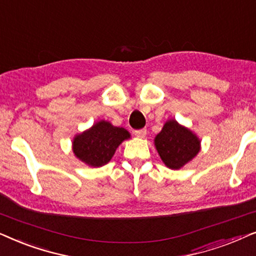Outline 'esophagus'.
I'll use <instances>...</instances> for the list:
<instances>
[{
	"instance_id": "esophagus-1",
	"label": "esophagus",
	"mask_w": 256,
	"mask_h": 256,
	"mask_svg": "<svg viewBox=\"0 0 256 256\" xmlns=\"http://www.w3.org/2000/svg\"><path fill=\"white\" fill-rule=\"evenodd\" d=\"M134 134L137 136L138 138H145L146 130H145V128H142V130H137V131H134Z\"/></svg>"
}]
</instances>
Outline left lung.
Segmentation results:
<instances>
[{
	"mask_svg": "<svg viewBox=\"0 0 256 256\" xmlns=\"http://www.w3.org/2000/svg\"><path fill=\"white\" fill-rule=\"evenodd\" d=\"M154 145L162 162L171 170H179L200 151V139L174 119L168 120L156 136Z\"/></svg>",
	"mask_w": 256,
	"mask_h": 256,
	"instance_id": "1",
	"label": "left lung"
}]
</instances>
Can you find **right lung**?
<instances>
[{
  "mask_svg": "<svg viewBox=\"0 0 256 256\" xmlns=\"http://www.w3.org/2000/svg\"><path fill=\"white\" fill-rule=\"evenodd\" d=\"M130 137L124 128L100 120L74 138L72 151L80 162L92 168H100L110 162L118 146Z\"/></svg>",
  "mask_w": 256,
  "mask_h": 256,
  "instance_id": "right-lung-1",
  "label": "right lung"
}]
</instances>
